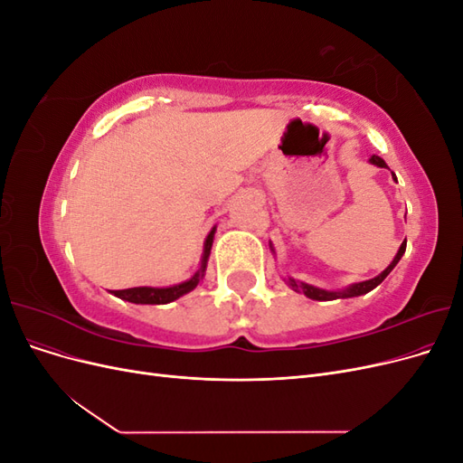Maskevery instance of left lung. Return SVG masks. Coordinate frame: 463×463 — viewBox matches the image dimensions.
<instances>
[{
  "label": "left lung",
  "instance_id": "8db88e82",
  "mask_svg": "<svg viewBox=\"0 0 463 463\" xmlns=\"http://www.w3.org/2000/svg\"><path fill=\"white\" fill-rule=\"evenodd\" d=\"M369 162H371L373 165H376V167H388L386 162H384L381 156H374V154L369 158ZM392 175H394V174H392ZM394 181H396V175H394ZM405 245H408V241H403V243L400 245L396 257L392 259V262L386 266V269H384L381 274L371 278V279H365V282H357V284L347 286V288H344V289H322V288H317V286H311V284L299 282V279L291 278V276H288L286 284H288L293 291L303 293V296H307L309 299H315V301H332V299H347V298L365 296V293H369L371 289H374L378 284H383V279H384L392 270H394V266L400 262V259H402L403 253H405ZM270 250L276 255V250H274V245H272V243H270Z\"/></svg>",
  "mask_w": 463,
  "mask_h": 463
}]
</instances>
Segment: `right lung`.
<instances>
[{
    "mask_svg": "<svg viewBox=\"0 0 463 463\" xmlns=\"http://www.w3.org/2000/svg\"><path fill=\"white\" fill-rule=\"evenodd\" d=\"M214 233H216V226L210 230V233L206 235L204 240V249H203V257H201V266L199 270L194 272L189 279L175 286H167V288H129V289H116L111 291L116 298L123 299V301H129V303H137V305H165V303H172L175 299H179L181 296H185V293L193 291L201 284V279L204 278L206 272V264H208V257H210V249H213V241H214Z\"/></svg>",
    "mask_w": 463,
    "mask_h": 463,
    "instance_id": "obj_1",
    "label": "right lung"
}]
</instances>
